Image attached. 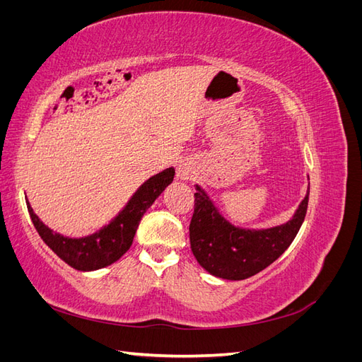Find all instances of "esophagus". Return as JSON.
Segmentation results:
<instances>
[{
    "label": "esophagus",
    "mask_w": 362,
    "mask_h": 362,
    "mask_svg": "<svg viewBox=\"0 0 362 362\" xmlns=\"http://www.w3.org/2000/svg\"><path fill=\"white\" fill-rule=\"evenodd\" d=\"M193 170H194L193 163L189 160H182L177 168V173L181 180H190L193 175Z\"/></svg>",
    "instance_id": "obj_1"
}]
</instances>
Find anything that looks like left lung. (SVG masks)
Instances as JSON below:
<instances>
[{"label": "left lung", "instance_id": "8db88e82", "mask_svg": "<svg viewBox=\"0 0 362 362\" xmlns=\"http://www.w3.org/2000/svg\"><path fill=\"white\" fill-rule=\"evenodd\" d=\"M196 190L189 228L192 252L208 273L229 281L257 275L286 252L303 223L310 199L308 190L291 221L257 231L229 223L199 185Z\"/></svg>", "mask_w": 362, "mask_h": 362}]
</instances>
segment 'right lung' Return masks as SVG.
<instances>
[{
  "label": "right lung",
  "instance_id": "obj_1",
  "mask_svg": "<svg viewBox=\"0 0 362 362\" xmlns=\"http://www.w3.org/2000/svg\"><path fill=\"white\" fill-rule=\"evenodd\" d=\"M175 169L169 168L146 182L133 194L127 206L113 221L100 231L83 238H69L54 233L33 211L30 202L27 208L36 231L54 254H57L66 264L81 272H92L113 264L133 245L137 226L148 208L163 193V190L173 181Z\"/></svg>",
  "mask_w": 362,
  "mask_h": 362
}]
</instances>
